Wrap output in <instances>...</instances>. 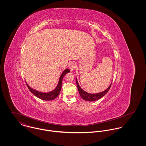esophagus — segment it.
Instances as JSON below:
<instances>
[{"label":"esophagus","mask_w":146,"mask_h":146,"mask_svg":"<svg viewBox=\"0 0 146 146\" xmlns=\"http://www.w3.org/2000/svg\"><path fill=\"white\" fill-rule=\"evenodd\" d=\"M68 67H69V69L70 70V71H74L75 69V68H76V64H75V63H70V64H69Z\"/></svg>","instance_id":"obj_1"}]
</instances>
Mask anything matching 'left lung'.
Masks as SVG:
<instances>
[{
	"instance_id": "8db88e82",
	"label": "left lung",
	"mask_w": 146,
	"mask_h": 146,
	"mask_svg": "<svg viewBox=\"0 0 146 146\" xmlns=\"http://www.w3.org/2000/svg\"><path fill=\"white\" fill-rule=\"evenodd\" d=\"M76 84H77V86H78V89L79 92V94L81 96V97L85 101H89V102H93V101H95L96 100H98L100 98H101L102 97H103L104 95L108 92V91L109 90L111 86V84H110V85L108 87L107 89H106L105 90L98 93H94V94H91V93H89L86 92L85 91H84L83 90L81 87L79 86L77 78H76Z\"/></svg>"
}]
</instances>
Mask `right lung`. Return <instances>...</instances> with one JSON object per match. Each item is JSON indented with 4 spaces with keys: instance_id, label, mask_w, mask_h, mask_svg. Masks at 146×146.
I'll list each match as a JSON object with an SVG mask.
<instances>
[{
    "instance_id": "add662e5",
    "label": "right lung",
    "mask_w": 146,
    "mask_h": 146,
    "mask_svg": "<svg viewBox=\"0 0 146 146\" xmlns=\"http://www.w3.org/2000/svg\"><path fill=\"white\" fill-rule=\"evenodd\" d=\"M69 72H70V70L68 68L64 70L63 71L62 74L61 75V76L60 77L59 81H58V83L57 86L56 87V88L54 90H53L52 91L49 92L43 93L41 92H39V91L33 89L32 88H31L26 82V85H27L29 89L30 90V91L38 98L42 99L44 101H52L58 96V95L60 93V91L61 90V88H62L63 78L64 76L67 73H68Z\"/></svg>"
}]
</instances>
